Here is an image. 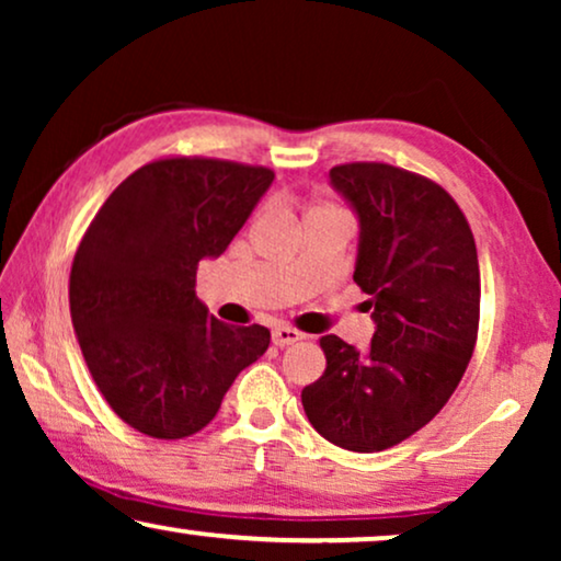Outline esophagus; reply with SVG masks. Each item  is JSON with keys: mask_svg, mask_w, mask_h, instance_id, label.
I'll return each mask as SVG.
<instances>
[{"mask_svg": "<svg viewBox=\"0 0 561 561\" xmlns=\"http://www.w3.org/2000/svg\"><path fill=\"white\" fill-rule=\"evenodd\" d=\"M301 340H304V334L296 332V329H290V327H275L273 329V344H275V347H288V344H296Z\"/></svg>", "mask_w": 561, "mask_h": 561, "instance_id": "1", "label": "esophagus"}]
</instances>
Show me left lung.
Wrapping results in <instances>:
<instances>
[{
	"mask_svg": "<svg viewBox=\"0 0 561 561\" xmlns=\"http://www.w3.org/2000/svg\"><path fill=\"white\" fill-rule=\"evenodd\" d=\"M329 183L357 217L355 283L373 342L321 336L327 370L301 390L311 426L336 447L382 451L426 426L470 363L480 321L472 229L447 191L388 163H350Z\"/></svg>",
	"mask_w": 561,
	"mask_h": 561,
	"instance_id": "obj_1",
	"label": "left lung"
}]
</instances>
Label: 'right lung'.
Segmentation results:
<instances>
[{"instance_id": "add662e5", "label": "right lung", "mask_w": 561, "mask_h": 561, "mask_svg": "<svg viewBox=\"0 0 561 561\" xmlns=\"http://www.w3.org/2000/svg\"><path fill=\"white\" fill-rule=\"evenodd\" d=\"M273 171L206 158L142 165L91 221L71 267V319L112 411L156 439H183L217 416L265 327H229L196 296V267L227 250Z\"/></svg>"}]
</instances>
